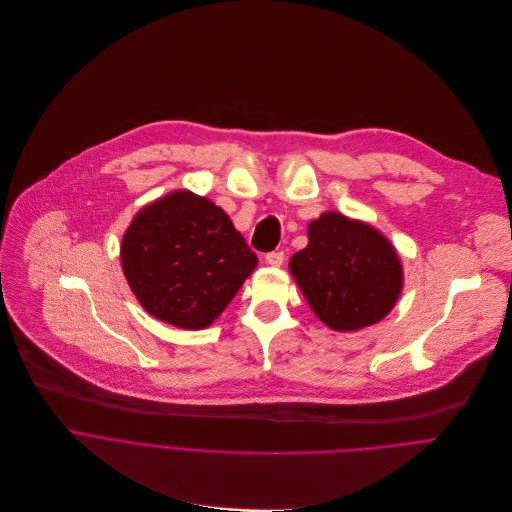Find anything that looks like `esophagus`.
Returning <instances> with one entry per match:
<instances>
[{
    "label": "esophagus",
    "mask_w": 512,
    "mask_h": 512,
    "mask_svg": "<svg viewBox=\"0 0 512 512\" xmlns=\"http://www.w3.org/2000/svg\"><path fill=\"white\" fill-rule=\"evenodd\" d=\"M266 264L268 266H272V268H280L282 266V262H284V252H270V254H266Z\"/></svg>",
    "instance_id": "1"
}]
</instances>
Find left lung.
<instances>
[{"label": "left lung", "mask_w": 512, "mask_h": 512, "mask_svg": "<svg viewBox=\"0 0 512 512\" xmlns=\"http://www.w3.org/2000/svg\"><path fill=\"white\" fill-rule=\"evenodd\" d=\"M288 270L329 329L351 333L385 319L403 288L395 246L371 224L325 212L309 224V244Z\"/></svg>", "instance_id": "1"}]
</instances>
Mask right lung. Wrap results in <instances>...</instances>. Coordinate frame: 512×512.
<instances>
[{"mask_svg": "<svg viewBox=\"0 0 512 512\" xmlns=\"http://www.w3.org/2000/svg\"><path fill=\"white\" fill-rule=\"evenodd\" d=\"M256 264L228 214L189 189L147 203L121 242L123 274L139 304L185 331L210 327Z\"/></svg>", "mask_w": 512, "mask_h": 512, "instance_id": "1", "label": "right lung"}]
</instances>
